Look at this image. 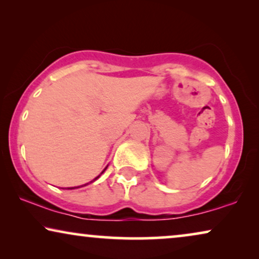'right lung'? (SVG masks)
Masks as SVG:
<instances>
[{"label": "right lung", "mask_w": 259, "mask_h": 259, "mask_svg": "<svg viewBox=\"0 0 259 259\" xmlns=\"http://www.w3.org/2000/svg\"><path fill=\"white\" fill-rule=\"evenodd\" d=\"M106 168H107V167H106ZM106 168H105V169H104V171H102L101 173H104V172L106 171ZM99 177H100V176H98V177H97V178H95L94 180H97V179L99 178ZM94 180H93V182H94ZM91 183H92V182H91ZM87 184H88V183H87ZM87 184H84V185H82V186H86V185H87ZM77 187H81V186H77ZM72 189H76V187H68V190H72Z\"/></svg>", "instance_id": "right-lung-1"}]
</instances>
